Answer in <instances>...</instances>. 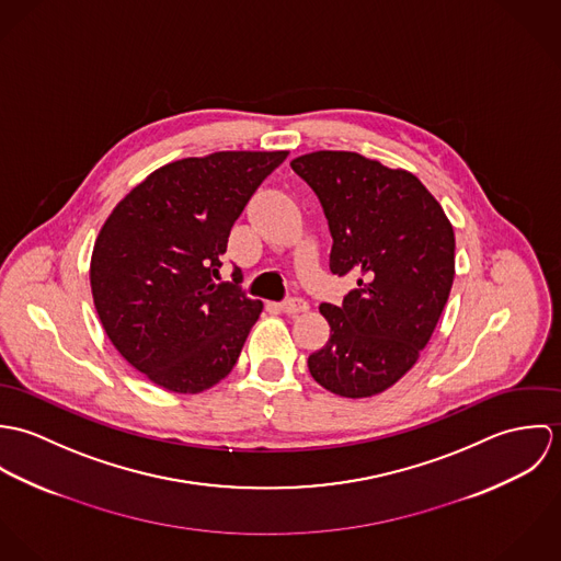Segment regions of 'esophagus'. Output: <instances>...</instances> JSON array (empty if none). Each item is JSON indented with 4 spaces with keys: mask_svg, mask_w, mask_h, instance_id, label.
<instances>
[{
    "mask_svg": "<svg viewBox=\"0 0 561 561\" xmlns=\"http://www.w3.org/2000/svg\"><path fill=\"white\" fill-rule=\"evenodd\" d=\"M278 311H283V313H287V316H298V313H307V311H309V305H307L305 300L294 298V300L280 302V305H278Z\"/></svg>",
    "mask_w": 561,
    "mask_h": 561,
    "instance_id": "esophagus-1",
    "label": "esophagus"
}]
</instances>
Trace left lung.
<instances>
[{
    "label": "left lung",
    "instance_id": "1",
    "mask_svg": "<svg viewBox=\"0 0 561 561\" xmlns=\"http://www.w3.org/2000/svg\"><path fill=\"white\" fill-rule=\"evenodd\" d=\"M313 187L332 233L330 270L358 276L309 371L325 391L360 400L393 387L427 345L456 276V238L432 192L408 170L354 151L291 160Z\"/></svg>",
    "mask_w": 561,
    "mask_h": 561
}]
</instances>
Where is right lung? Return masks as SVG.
<instances>
[{"label":"right lung","instance_id":"1","mask_svg":"<svg viewBox=\"0 0 561 561\" xmlns=\"http://www.w3.org/2000/svg\"><path fill=\"white\" fill-rule=\"evenodd\" d=\"M287 156L220 151L165 163L101 227L90 256L96 316L121 356L161 389L196 396L236 367L263 302L214 276L233 222Z\"/></svg>","mask_w":561,"mask_h":561}]
</instances>
